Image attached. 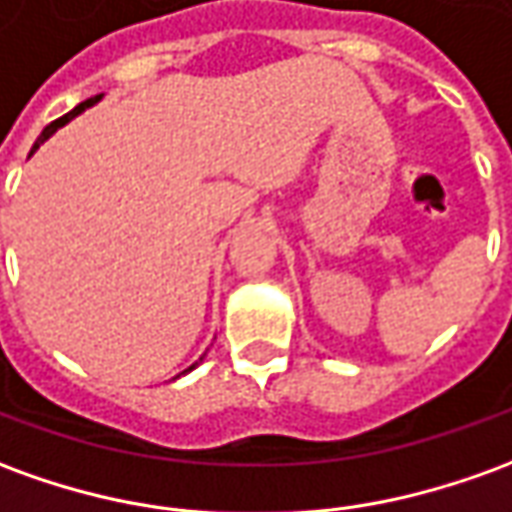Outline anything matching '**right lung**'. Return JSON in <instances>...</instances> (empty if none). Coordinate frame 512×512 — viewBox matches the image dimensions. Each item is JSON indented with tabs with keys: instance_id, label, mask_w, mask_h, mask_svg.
<instances>
[{
	"instance_id": "add662e5",
	"label": "right lung",
	"mask_w": 512,
	"mask_h": 512,
	"mask_svg": "<svg viewBox=\"0 0 512 512\" xmlns=\"http://www.w3.org/2000/svg\"><path fill=\"white\" fill-rule=\"evenodd\" d=\"M99 99H102V94L99 96H91V99H85V102H80V105L74 107V110H71V113H66V116H63V119H57V121H52V124H49V127H46L44 132H41V138H38V141H35V146H32V152H35V149H38V146L44 144L46 138H49V135H52V132H57L60 130V127H63V124H69L71 119H74V116H80L82 110H85V107H91V105H96V102H99ZM30 152V155H32ZM205 357V355H202ZM202 357H199V363H202ZM199 363H194V366L191 368H196L199 366ZM191 368H185V371H182V374H188V371H191Z\"/></svg>"
}]
</instances>
